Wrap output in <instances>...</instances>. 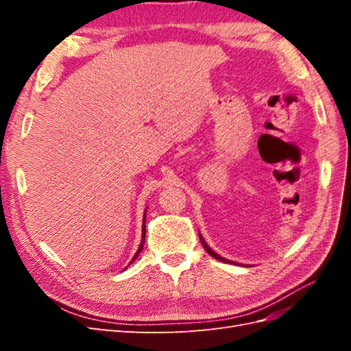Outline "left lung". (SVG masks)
<instances>
[{
    "mask_svg": "<svg viewBox=\"0 0 351 351\" xmlns=\"http://www.w3.org/2000/svg\"><path fill=\"white\" fill-rule=\"evenodd\" d=\"M199 239H200V243H202V246H204V249H205V250H206V252H208V253L210 254V256H212V258H215V259H218V261H221V262H228L227 259H224V258H221V256H219V254H217V253H215L214 250H212V249H210V247L208 246V244L205 243V240H204V239H202V236H200V234H199Z\"/></svg>",
    "mask_w": 351,
    "mask_h": 351,
    "instance_id": "8db88e82",
    "label": "left lung"
}]
</instances>
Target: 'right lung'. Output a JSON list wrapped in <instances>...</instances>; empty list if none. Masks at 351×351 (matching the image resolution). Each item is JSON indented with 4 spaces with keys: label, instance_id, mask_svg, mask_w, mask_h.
<instances>
[{
    "label": "right lung",
    "instance_id": "add662e5",
    "mask_svg": "<svg viewBox=\"0 0 351 351\" xmlns=\"http://www.w3.org/2000/svg\"><path fill=\"white\" fill-rule=\"evenodd\" d=\"M145 224H146V222H145V218H143V228H142V243H141V246H139V249H137V252H136V254H134V256H133V259H132V262L137 258V256H139V253L142 252V249H143V243H145V236H146V227H145ZM130 262V263H132Z\"/></svg>",
    "mask_w": 351,
    "mask_h": 351
}]
</instances>
